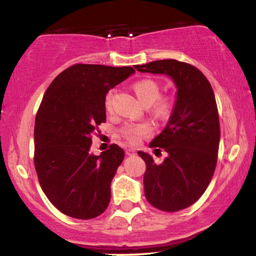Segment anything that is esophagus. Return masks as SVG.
<instances>
[{"label": "esophagus", "mask_w": 256, "mask_h": 256, "mask_svg": "<svg viewBox=\"0 0 256 256\" xmlns=\"http://www.w3.org/2000/svg\"><path fill=\"white\" fill-rule=\"evenodd\" d=\"M126 154H128V156H134V154H137V151H136L134 148H128V150H126Z\"/></svg>", "instance_id": "1"}]
</instances>
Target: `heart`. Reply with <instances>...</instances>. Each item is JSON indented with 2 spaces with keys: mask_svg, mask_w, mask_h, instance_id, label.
I'll use <instances>...</instances> for the list:
<instances>
[{
  "mask_svg": "<svg viewBox=\"0 0 256 256\" xmlns=\"http://www.w3.org/2000/svg\"><path fill=\"white\" fill-rule=\"evenodd\" d=\"M134 90L137 96L139 102L144 106L152 105V111L154 114L160 118H166L170 114L172 104H171L170 99L166 98H158L160 96V90L158 84L154 80L151 79H142L138 80L134 84ZM113 99V90L106 94L104 105L106 110L111 108ZM122 134L125 136L131 143H136L142 137L151 134L152 125L150 122H139V124H126L122 128Z\"/></svg>",
  "mask_w": 256,
  "mask_h": 256,
  "instance_id": "1",
  "label": "heart"
}]
</instances>
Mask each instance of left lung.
Listing matches in <instances>:
<instances>
[{"label": "left lung", "mask_w": 256, "mask_h": 256, "mask_svg": "<svg viewBox=\"0 0 256 256\" xmlns=\"http://www.w3.org/2000/svg\"><path fill=\"white\" fill-rule=\"evenodd\" d=\"M134 67L142 73L166 74L176 86L169 122L150 143L168 156L157 164L146 152L138 154L146 164L143 183L148 203L163 212H178L203 195L214 174L220 144L214 90L204 74L186 62L166 59Z\"/></svg>", "instance_id": "left-lung-1"}]
</instances>
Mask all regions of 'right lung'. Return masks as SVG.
<instances>
[{
    "mask_svg": "<svg viewBox=\"0 0 256 256\" xmlns=\"http://www.w3.org/2000/svg\"><path fill=\"white\" fill-rule=\"evenodd\" d=\"M134 72L132 67L73 64L44 93L35 118L34 164L42 190L64 215L90 220L108 208L125 154L112 144L96 156L90 137L106 122L108 90Z\"/></svg>",
    "mask_w": 256,
    "mask_h": 256,
    "instance_id": "1",
    "label": "right lung"
}]
</instances>
